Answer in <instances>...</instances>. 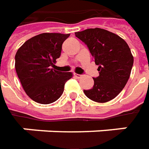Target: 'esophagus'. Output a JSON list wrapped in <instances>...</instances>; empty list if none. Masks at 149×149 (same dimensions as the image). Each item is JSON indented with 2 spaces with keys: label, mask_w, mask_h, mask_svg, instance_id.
I'll return each instance as SVG.
<instances>
[{
  "label": "esophagus",
  "mask_w": 149,
  "mask_h": 149,
  "mask_svg": "<svg viewBox=\"0 0 149 149\" xmlns=\"http://www.w3.org/2000/svg\"><path fill=\"white\" fill-rule=\"evenodd\" d=\"M74 76L77 78V79H80V78H82V74H76V73H74Z\"/></svg>",
  "instance_id": "esophagus-1"
}]
</instances>
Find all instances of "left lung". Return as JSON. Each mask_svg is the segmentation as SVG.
Wrapping results in <instances>:
<instances>
[{
    "mask_svg": "<svg viewBox=\"0 0 149 149\" xmlns=\"http://www.w3.org/2000/svg\"><path fill=\"white\" fill-rule=\"evenodd\" d=\"M75 36L87 45L100 71L98 77L93 78V88L84 93L98 103L114 99L128 82L134 64L128 44L116 34L100 28L75 32Z\"/></svg>",
    "mask_w": 149,
    "mask_h": 149,
    "instance_id": "left-lung-1",
    "label": "left lung"
}]
</instances>
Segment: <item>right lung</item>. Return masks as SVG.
<instances>
[{
	"label": "right lung",
	"instance_id": "1",
	"mask_svg": "<svg viewBox=\"0 0 149 149\" xmlns=\"http://www.w3.org/2000/svg\"><path fill=\"white\" fill-rule=\"evenodd\" d=\"M70 34L42 33L29 39L15 54V68L23 89L35 102L49 104L64 92L71 72L52 69L60 58L62 44Z\"/></svg>",
	"mask_w": 149,
	"mask_h": 149
}]
</instances>
